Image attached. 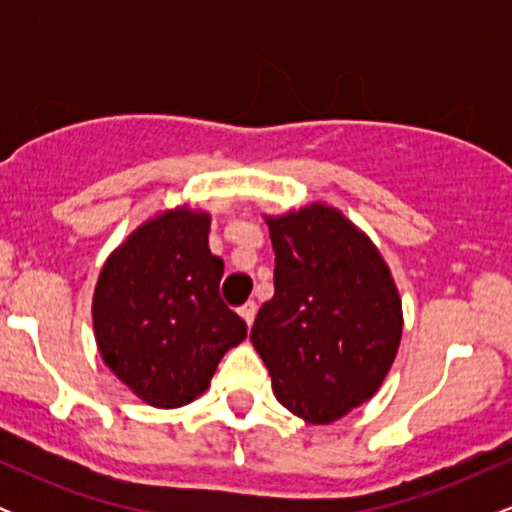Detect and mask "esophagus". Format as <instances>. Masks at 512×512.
Segmentation results:
<instances>
[{
  "label": "esophagus",
  "mask_w": 512,
  "mask_h": 512,
  "mask_svg": "<svg viewBox=\"0 0 512 512\" xmlns=\"http://www.w3.org/2000/svg\"><path fill=\"white\" fill-rule=\"evenodd\" d=\"M240 317H243L245 320V325H252V320H255V313H257V305H255V301H248L245 305H240Z\"/></svg>",
  "instance_id": "34e87169"
}]
</instances>
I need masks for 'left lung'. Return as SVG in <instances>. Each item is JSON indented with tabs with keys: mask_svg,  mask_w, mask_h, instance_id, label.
Instances as JSON below:
<instances>
[{
	"mask_svg": "<svg viewBox=\"0 0 512 512\" xmlns=\"http://www.w3.org/2000/svg\"><path fill=\"white\" fill-rule=\"evenodd\" d=\"M276 255L274 298L250 342L274 395L308 424L361 407L395 363L402 298L380 250L325 202L264 216Z\"/></svg>",
	"mask_w": 512,
	"mask_h": 512,
	"instance_id": "1",
	"label": "left lung"
}]
</instances>
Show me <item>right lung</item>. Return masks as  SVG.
Here are the masks:
<instances>
[{
	"mask_svg": "<svg viewBox=\"0 0 512 512\" xmlns=\"http://www.w3.org/2000/svg\"><path fill=\"white\" fill-rule=\"evenodd\" d=\"M209 226V211L187 204L161 211L110 252L93 291L103 363L156 409L197 399L248 337L219 296L223 262L209 250Z\"/></svg>",
	"mask_w": 512,
	"mask_h": 512,
	"instance_id": "right-lung-1",
	"label": "right lung"
}]
</instances>
